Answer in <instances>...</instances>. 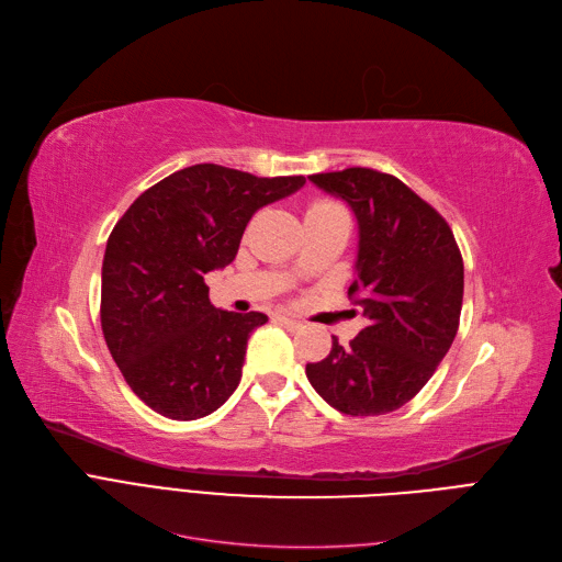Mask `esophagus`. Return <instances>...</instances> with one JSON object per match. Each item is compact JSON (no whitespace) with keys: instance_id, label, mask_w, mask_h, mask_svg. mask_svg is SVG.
Instances as JSON below:
<instances>
[{"instance_id":"1","label":"esophagus","mask_w":562,"mask_h":562,"mask_svg":"<svg viewBox=\"0 0 562 562\" xmlns=\"http://www.w3.org/2000/svg\"><path fill=\"white\" fill-rule=\"evenodd\" d=\"M278 322H282L286 329H292V331H296V329H301L303 324L299 322V319H294V317H286V315H278Z\"/></svg>"}]
</instances>
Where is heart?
Here are the masks:
<instances>
[{"instance_id":"heart-1","label":"heart","mask_w":562,"mask_h":562,"mask_svg":"<svg viewBox=\"0 0 562 562\" xmlns=\"http://www.w3.org/2000/svg\"><path fill=\"white\" fill-rule=\"evenodd\" d=\"M331 212H340V205L334 201H327V198H317L305 210V216H322V214H331Z\"/></svg>"}]
</instances>
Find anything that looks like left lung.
Returning <instances> with one entry per match:
<instances>
[{
    "label": "left lung",
    "mask_w": 562,
    "mask_h": 562,
    "mask_svg": "<svg viewBox=\"0 0 562 562\" xmlns=\"http://www.w3.org/2000/svg\"><path fill=\"white\" fill-rule=\"evenodd\" d=\"M346 201L359 226L348 296L367 317L348 348L338 338L305 367L336 411L383 415L402 408L437 371L460 327L464 263L443 216L402 179L371 168L311 175Z\"/></svg>",
    "instance_id": "left-lung-1"
}]
</instances>
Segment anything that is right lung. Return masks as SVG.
Here are the masks:
<instances>
[{
	"instance_id": "right-lung-1",
	"label": "right lung",
	"mask_w": 562,
	"mask_h": 562,
	"mask_svg": "<svg viewBox=\"0 0 562 562\" xmlns=\"http://www.w3.org/2000/svg\"><path fill=\"white\" fill-rule=\"evenodd\" d=\"M305 177H255L214 162L177 170L125 210L106 240L100 322L139 400L172 420L205 418L235 392L263 313L210 303L205 276L238 255L259 207Z\"/></svg>"
}]
</instances>
